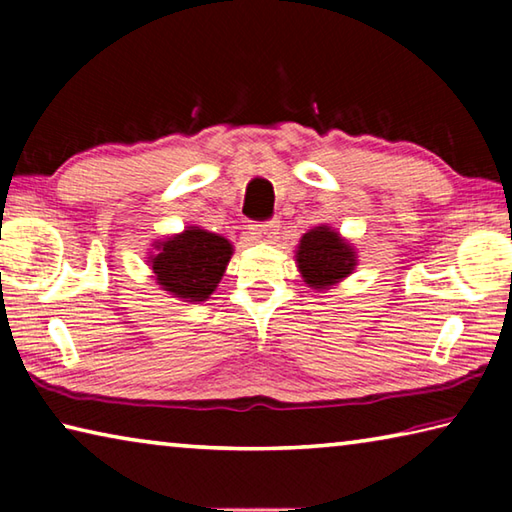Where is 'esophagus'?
<instances>
[{
  "instance_id": "34e87169",
  "label": "esophagus",
  "mask_w": 512,
  "mask_h": 512,
  "mask_svg": "<svg viewBox=\"0 0 512 512\" xmlns=\"http://www.w3.org/2000/svg\"><path fill=\"white\" fill-rule=\"evenodd\" d=\"M275 221H271V223H262V225H253V228H250V235H253L257 241H264V239H268L275 232Z\"/></svg>"
}]
</instances>
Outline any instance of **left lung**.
Here are the masks:
<instances>
[{
  "label": "left lung",
  "instance_id": "1",
  "mask_svg": "<svg viewBox=\"0 0 512 512\" xmlns=\"http://www.w3.org/2000/svg\"><path fill=\"white\" fill-rule=\"evenodd\" d=\"M357 250L329 225L320 223L305 232L296 246V266L307 287L327 291L357 268Z\"/></svg>",
  "mask_w": 512,
  "mask_h": 512
}]
</instances>
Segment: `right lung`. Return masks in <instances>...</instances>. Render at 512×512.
<instances>
[{
    "label": "right lung",
    "mask_w": 512,
    "mask_h": 512,
    "mask_svg": "<svg viewBox=\"0 0 512 512\" xmlns=\"http://www.w3.org/2000/svg\"><path fill=\"white\" fill-rule=\"evenodd\" d=\"M232 253L235 248L230 239L201 225H187L178 235L155 239L146 259L151 277L162 291L176 300L198 305L219 287Z\"/></svg>",
    "instance_id": "right-lung-1"
}]
</instances>
